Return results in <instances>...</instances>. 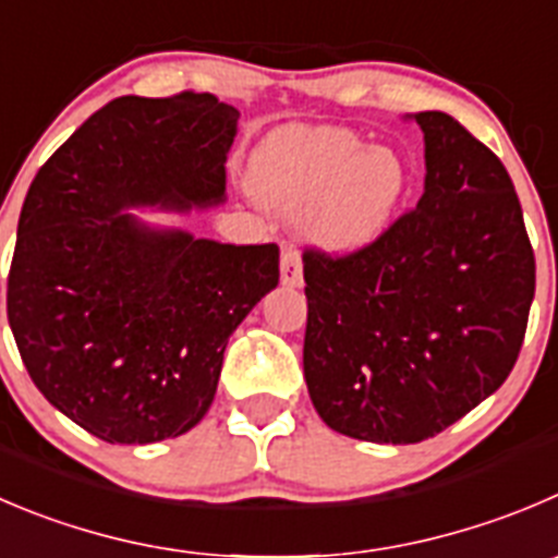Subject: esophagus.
I'll use <instances>...</instances> for the list:
<instances>
[{
	"mask_svg": "<svg viewBox=\"0 0 558 558\" xmlns=\"http://www.w3.org/2000/svg\"><path fill=\"white\" fill-rule=\"evenodd\" d=\"M279 270H282V284H288V288H299V284L304 282L301 252L295 243H284L282 246V263H279Z\"/></svg>",
	"mask_w": 558,
	"mask_h": 558,
	"instance_id": "esophagus-1",
	"label": "esophagus"
}]
</instances>
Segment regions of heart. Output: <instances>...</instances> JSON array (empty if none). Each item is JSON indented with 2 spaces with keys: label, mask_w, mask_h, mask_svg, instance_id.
Wrapping results in <instances>:
<instances>
[{
  "label": "heart",
  "mask_w": 558,
  "mask_h": 558,
  "mask_svg": "<svg viewBox=\"0 0 558 558\" xmlns=\"http://www.w3.org/2000/svg\"><path fill=\"white\" fill-rule=\"evenodd\" d=\"M254 185L274 208L310 214L317 241L353 252L389 227L408 169L391 147H367L350 129L293 125L263 142L254 156Z\"/></svg>",
  "instance_id": "1"
}]
</instances>
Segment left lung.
<instances>
[{
	"label": "left lung",
	"mask_w": 558,
	"mask_h": 558,
	"mask_svg": "<svg viewBox=\"0 0 558 558\" xmlns=\"http://www.w3.org/2000/svg\"><path fill=\"white\" fill-rule=\"evenodd\" d=\"M424 131V194L373 243L304 252V378L323 422L418 444L512 373L534 299V248L501 158L444 111Z\"/></svg>",
	"instance_id": "left-lung-1"
}]
</instances>
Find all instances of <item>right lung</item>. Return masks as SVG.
I'll return each mask as SVG.
<instances>
[{
    "instance_id": "add662e5",
    "label": "right lung",
    "mask_w": 558,
    "mask_h": 558,
    "mask_svg": "<svg viewBox=\"0 0 558 558\" xmlns=\"http://www.w3.org/2000/svg\"><path fill=\"white\" fill-rule=\"evenodd\" d=\"M241 111L210 93L123 95L37 169L8 274V320L46 400L109 444L189 433L230 333L279 284V246L150 230L140 205L225 199Z\"/></svg>"
}]
</instances>
